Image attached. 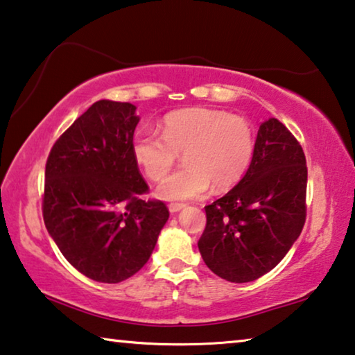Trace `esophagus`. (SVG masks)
<instances>
[{
    "mask_svg": "<svg viewBox=\"0 0 355 355\" xmlns=\"http://www.w3.org/2000/svg\"><path fill=\"white\" fill-rule=\"evenodd\" d=\"M184 206H185V205H182V203H171L170 206H168V209H170L171 214H176V212L181 211V209L184 208Z\"/></svg>",
    "mask_w": 355,
    "mask_h": 355,
    "instance_id": "obj_1",
    "label": "esophagus"
}]
</instances>
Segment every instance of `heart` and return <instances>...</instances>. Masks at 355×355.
I'll return each mask as SVG.
<instances>
[{
  "label": "heart",
  "mask_w": 355,
  "mask_h": 355,
  "mask_svg": "<svg viewBox=\"0 0 355 355\" xmlns=\"http://www.w3.org/2000/svg\"><path fill=\"white\" fill-rule=\"evenodd\" d=\"M162 134L138 130L133 155L146 176L159 181L171 170L179 154L185 168L159 184L157 195L166 201L203 196L211 184L225 190L236 184L252 162L254 130L246 119L220 109L190 107L170 112L162 122Z\"/></svg>",
  "instance_id": "heart-1"
}]
</instances>
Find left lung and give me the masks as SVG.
Listing matches in <instances>:
<instances>
[{
	"label": "left lung",
	"mask_w": 355,
	"mask_h": 355,
	"mask_svg": "<svg viewBox=\"0 0 355 355\" xmlns=\"http://www.w3.org/2000/svg\"><path fill=\"white\" fill-rule=\"evenodd\" d=\"M306 182L295 136L277 119L265 121L244 178L205 206L198 249L208 268L230 282L255 281L275 268L303 230Z\"/></svg>",
	"instance_id": "1"
}]
</instances>
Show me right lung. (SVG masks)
<instances>
[{
  "label": "right lung",
  "mask_w": 355,
  "mask_h": 355,
  "mask_svg": "<svg viewBox=\"0 0 355 355\" xmlns=\"http://www.w3.org/2000/svg\"><path fill=\"white\" fill-rule=\"evenodd\" d=\"M139 122L132 103L100 100L53 144L46 163L42 216L76 270L117 284L149 260L170 212L143 200L147 184L132 149Z\"/></svg>",
  "instance_id": "1"
}]
</instances>
